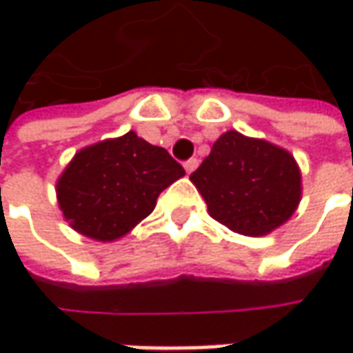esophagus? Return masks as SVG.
I'll return each mask as SVG.
<instances>
[{
	"label": "esophagus",
	"mask_w": 353,
	"mask_h": 353,
	"mask_svg": "<svg viewBox=\"0 0 353 353\" xmlns=\"http://www.w3.org/2000/svg\"><path fill=\"white\" fill-rule=\"evenodd\" d=\"M196 167H198V159H188V161H184V169H186V172H188V174L196 169Z\"/></svg>",
	"instance_id": "esophagus-1"
}]
</instances>
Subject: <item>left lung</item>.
Here are the masks:
<instances>
[{"mask_svg": "<svg viewBox=\"0 0 353 353\" xmlns=\"http://www.w3.org/2000/svg\"><path fill=\"white\" fill-rule=\"evenodd\" d=\"M190 181L214 220L243 236H265L291 218L301 202L294 157L265 139L225 131Z\"/></svg>", "mask_w": 353, "mask_h": 353, "instance_id": "8db88e82", "label": "left lung"}]
</instances>
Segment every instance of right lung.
I'll return each instance as SVG.
<instances>
[{
	"label": "right lung",
	"instance_id": "right-lung-1",
	"mask_svg": "<svg viewBox=\"0 0 353 353\" xmlns=\"http://www.w3.org/2000/svg\"><path fill=\"white\" fill-rule=\"evenodd\" d=\"M183 174L167 149L129 131L78 151L57 183V194L76 232L114 241L147 218L159 194Z\"/></svg>",
	"mask_w": 353,
	"mask_h": 353
}]
</instances>
